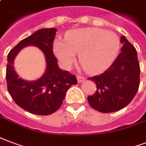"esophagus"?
<instances>
[{
    "label": "esophagus",
    "instance_id": "34e87169",
    "mask_svg": "<svg viewBox=\"0 0 146 146\" xmlns=\"http://www.w3.org/2000/svg\"><path fill=\"white\" fill-rule=\"evenodd\" d=\"M77 80L78 83H81L83 81H85V78L83 77V76H81V75H77Z\"/></svg>",
    "mask_w": 146,
    "mask_h": 146
}]
</instances>
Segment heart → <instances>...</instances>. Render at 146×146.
<instances>
[{
	"mask_svg": "<svg viewBox=\"0 0 146 146\" xmlns=\"http://www.w3.org/2000/svg\"><path fill=\"white\" fill-rule=\"evenodd\" d=\"M65 41L56 39L54 51L61 64L71 67L79 53V61L89 74H99L112 64L120 49V40L111 31L96 28H82L68 33Z\"/></svg>",
	"mask_w": 146,
	"mask_h": 146,
	"instance_id": "1",
	"label": "heart"
}]
</instances>
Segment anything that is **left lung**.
<instances>
[{
    "instance_id": "1",
    "label": "left lung",
    "mask_w": 146,
    "mask_h": 146,
    "mask_svg": "<svg viewBox=\"0 0 146 146\" xmlns=\"http://www.w3.org/2000/svg\"><path fill=\"white\" fill-rule=\"evenodd\" d=\"M121 52L102 74L88 79L95 83L97 90L88 97L89 105L103 113L119 111L128 106L139 87L140 67L135 48L124 36Z\"/></svg>"
}]
</instances>
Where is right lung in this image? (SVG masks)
Here are the masks:
<instances>
[{
  "label": "right lung",
  "instance_id": "right-lung-1",
  "mask_svg": "<svg viewBox=\"0 0 146 146\" xmlns=\"http://www.w3.org/2000/svg\"><path fill=\"white\" fill-rule=\"evenodd\" d=\"M55 28H44L20 41L7 55L6 80L7 90L21 108L38 115H48L62 105L68 89L78 83L76 76L58 68L53 53ZM27 46H36L43 51L46 60L45 74L36 81L28 82L19 78L15 72L13 60Z\"/></svg>",
  "mask_w": 146,
  "mask_h": 146
}]
</instances>
